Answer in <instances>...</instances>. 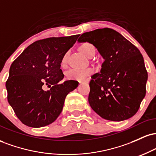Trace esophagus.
<instances>
[{
    "instance_id": "esophagus-1",
    "label": "esophagus",
    "mask_w": 156,
    "mask_h": 156,
    "mask_svg": "<svg viewBox=\"0 0 156 156\" xmlns=\"http://www.w3.org/2000/svg\"><path fill=\"white\" fill-rule=\"evenodd\" d=\"M88 82H89V80H85V81H80L79 83L81 84V83H88Z\"/></svg>"
}]
</instances>
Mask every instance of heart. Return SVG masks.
I'll return each mask as SVG.
<instances>
[{"instance_id": "obj_1", "label": "heart", "mask_w": 156, "mask_h": 156, "mask_svg": "<svg viewBox=\"0 0 156 156\" xmlns=\"http://www.w3.org/2000/svg\"><path fill=\"white\" fill-rule=\"evenodd\" d=\"M80 51L85 54L87 56H89L92 53L95 52V49H94V46L92 44L89 43V42H84V43L81 44L79 47ZM68 53H65L64 56L62 57V61H61V64L62 66L65 65L66 62H67ZM92 68H84V69H77V68H74V69H71L69 70L67 73V78L69 80H79V81H82L87 78V76L91 75L93 73Z\"/></svg>"}]
</instances>
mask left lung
<instances>
[{
    "instance_id": "1",
    "label": "left lung",
    "mask_w": 156,
    "mask_h": 156,
    "mask_svg": "<svg viewBox=\"0 0 156 156\" xmlns=\"http://www.w3.org/2000/svg\"><path fill=\"white\" fill-rule=\"evenodd\" d=\"M79 42H89L104 59L92 76L89 103L103 119L123 121L135 115L146 94L147 72L140 51L112 28L86 32Z\"/></svg>"
}]
</instances>
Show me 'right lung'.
I'll return each mask as SVG.
<instances>
[{"instance_id": "add662e5", "label": "right lung", "mask_w": 156, "mask_h": 156, "mask_svg": "<svg viewBox=\"0 0 156 156\" xmlns=\"http://www.w3.org/2000/svg\"><path fill=\"white\" fill-rule=\"evenodd\" d=\"M78 37L36 41L12 64L6 82L7 99L24 125L40 128L51 124L62 112L68 93L78 87L76 80L60 83L64 76L60 67L62 57ZM44 85L50 86V90H43Z\"/></svg>"}]
</instances>
